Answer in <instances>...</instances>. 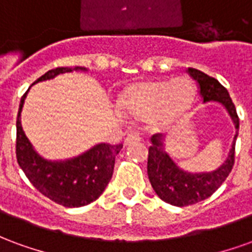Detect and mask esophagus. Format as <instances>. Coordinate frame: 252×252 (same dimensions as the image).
Segmentation results:
<instances>
[{"mask_svg": "<svg viewBox=\"0 0 252 252\" xmlns=\"http://www.w3.org/2000/svg\"><path fill=\"white\" fill-rule=\"evenodd\" d=\"M140 139H142V137L139 136L137 133H129V135L126 137L124 144H126V146H128V144H131V143H137V142H140Z\"/></svg>", "mask_w": 252, "mask_h": 252, "instance_id": "esophagus-1", "label": "esophagus"}]
</instances>
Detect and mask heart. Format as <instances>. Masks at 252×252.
Listing matches in <instances>:
<instances>
[{"instance_id":"obj_1","label":"heart","mask_w":252,"mask_h":252,"mask_svg":"<svg viewBox=\"0 0 252 252\" xmlns=\"http://www.w3.org/2000/svg\"><path fill=\"white\" fill-rule=\"evenodd\" d=\"M194 98V83L188 78H177L131 83L121 92L117 104L126 116L146 121L150 129L164 131L185 117Z\"/></svg>"}]
</instances>
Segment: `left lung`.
I'll use <instances>...</instances> for the list:
<instances>
[{"label":"left lung","instance_id":"left-lung-1","mask_svg":"<svg viewBox=\"0 0 252 252\" xmlns=\"http://www.w3.org/2000/svg\"><path fill=\"white\" fill-rule=\"evenodd\" d=\"M186 72L195 79L201 97L206 101H217L227 108L232 117L235 126L239 131V117L236 108L228 94L227 89L213 77L193 67H188ZM238 131L235 140L238 137ZM235 140L229 151L227 160L215 171L193 173L182 169L164 150L163 135L155 133L151 137V146L148 148L147 173L148 180L155 193L160 200L175 206L193 205L205 200L216 191L222 182L227 180L235 163Z\"/></svg>","mask_w":252,"mask_h":252}]
</instances>
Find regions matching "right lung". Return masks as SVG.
Masks as SVG:
<instances>
[{
	"instance_id": "1",
	"label": "right lung",
	"mask_w": 252,
	"mask_h": 252,
	"mask_svg": "<svg viewBox=\"0 0 252 252\" xmlns=\"http://www.w3.org/2000/svg\"><path fill=\"white\" fill-rule=\"evenodd\" d=\"M72 70L86 68L57 67L41 75L35 83ZM25 94L20 101L16 121V158L27 178L41 194L66 208L85 206L97 200L113 175L116 155L120 153L123 144L101 143L77 158L64 162H48L35 153L21 128L20 113Z\"/></svg>"
}]
</instances>
